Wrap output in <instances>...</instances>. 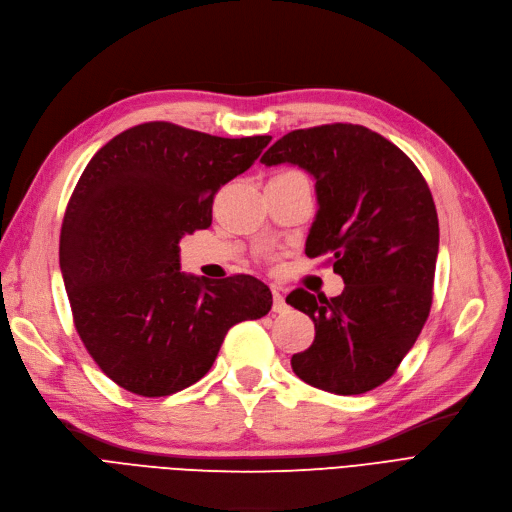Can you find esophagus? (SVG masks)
Returning a JSON list of instances; mask_svg holds the SVG:
<instances>
[{"instance_id":"34e87169","label":"esophagus","mask_w":512,"mask_h":512,"mask_svg":"<svg viewBox=\"0 0 512 512\" xmlns=\"http://www.w3.org/2000/svg\"><path fill=\"white\" fill-rule=\"evenodd\" d=\"M273 311L275 313H285L288 311V304H285V298L279 288H273Z\"/></svg>"}]
</instances>
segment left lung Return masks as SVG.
Segmentation results:
<instances>
[{"instance_id":"left-lung-1","label":"left lung","mask_w":512,"mask_h":512,"mask_svg":"<svg viewBox=\"0 0 512 512\" xmlns=\"http://www.w3.org/2000/svg\"><path fill=\"white\" fill-rule=\"evenodd\" d=\"M315 176L319 210L306 256H330L336 298L294 290L315 340L294 374L336 395H361L395 374L431 313L439 218L424 176L391 140L355 124L294 130L260 157Z\"/></svg>"}]
</instances>
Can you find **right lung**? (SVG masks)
Instances as JSON below:
<instances>
[{
    "instance_id": "obj_1",
    "label": "right lung",
    "mask_w": 512,
    "mask_h": 512,
    "mask_svg": "<svg viewBox=\"0 0 512 512\" xmlns=\"http://www.w3.org/2000/svg\"><path fill=\"white\" fill-rule=\"evenodd\" d=\"M271 136L220 138L149 121L109 140L86 166L60 229L75 330L115 384L166 397L210 372L231 327L271 311L252 275L208 283L180 273L178 243L212 224L214 195Z\"/></svg>"
}]
</instances>
